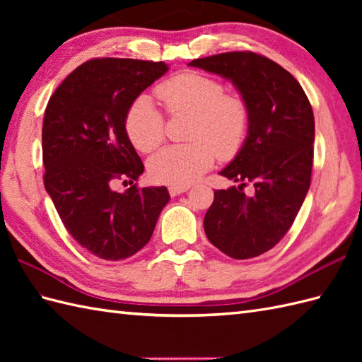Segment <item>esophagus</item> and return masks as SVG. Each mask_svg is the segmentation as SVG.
Instances as JSON below:
<instances>
[{
	"label": "esophagus",
	"mask_w": 362,
	"mask_h": 362,
	"mask_svg": "<svg viewBox=\"0 0 362 362\" xmlns=\"http://www.w3.org/2000/svg\"><path fill=\"white\" fill-rule=\"evenodd\" d=\"M188 189H189L188 185H171L169 187V194L174 197V196L182 194V193H187Z\"/></svg>",
	"instance_id": "1"
}]
</instances>
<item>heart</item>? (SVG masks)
Listing matches in <instances>:
<instances>
[{"label": "heart", "mask_w": 362, "mask_h": 362, "mask_svg": "<svg viewBox=\"0 0 362 362\" xmlns=\"http://www.w3.org/2000/svg\"><path fill=\"white\" fill-rule=\"evenodd\" d=\"M156 96L173 115H193L189 144L169 146L149 161L153 180L189 185L213 166L214 157L232 158L244 144L250 110L238 93H226L216 79L201 73H179L156 87ZM124 129L135 148L149 153L165 140V118L148 96L129 105Z\"/></svg>", "instance_id": "b5f03b06"}]
</instances>
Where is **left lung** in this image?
I'll return each mask as SVG.
<instances>
[{"label":"left lung","instance_id":"1","mask_svg":"<svg viewBox=\"0 0 362 362\" xmlns=\"http://www.w3.org/2000/svg\"><path fill=\"white\" fill-rule=\"evenodd\" d=\"M189 66L232 81L247 101V138L219 173L240 187L214 191L205 214L209 241L226 255L247 259L271 250L286 235L311 183L314 115L297 79L252 51L191 60ZM256 193L245 197V182Z\"/></svg>","mask_w":362,"mask_h":362}]
</instances>
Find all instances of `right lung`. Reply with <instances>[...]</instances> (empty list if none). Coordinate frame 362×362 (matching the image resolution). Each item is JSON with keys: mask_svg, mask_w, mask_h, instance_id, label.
I'll return each mask as SVG.
<instances>
[{"mask_svg": "<svg viewBox=\"0 0 362 362\" xmlns=\"http://www.w3.org/2000/svg\"><path fill=\"white\" fill-rule=\"evenodd\" d=\"M166 71L163 62L91 59L66 76L46 105L45 188L68 233L103 259L143 249L169 202L166 187L134 183L144 165L124 129L129 105ZM118 180L133 187L118 194Z\"/></svg>", "mask_w": 362, "mask_h": 362, "instance_id": "obj_1", "label": "right lung"}]
</instances>
